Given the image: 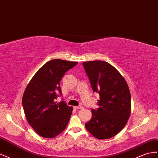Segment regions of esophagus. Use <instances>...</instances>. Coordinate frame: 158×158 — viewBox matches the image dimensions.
<instances>
[{"label": "esophagus", "mask_w": 158, "mask_h": 158, "mask_svg": "<svg viewBox=\"0 0 158 158\" xmlns=\"http://www.w3.org/2000/svg\"><path fill=\"white\" fill-rule=\"evenodd\" d=\"M73 109H75V110H77V109H83V106H73Z\"/></svg>", "instance_id": "1"}]
</instances>
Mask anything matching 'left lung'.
Instances as JSON below:
<instances>
[{
	"mask_svg": "<svg viewBox=\"0 0 158 158\" xmlns=\"http://www.w3.org/2000/svg\"><path fill=\"white\" fill-rule=\"evenodd\" d=\"M93 91L100 99L97 110L85 128L92 136L105 139L118 134L127 124L131 112V96L124 77L114 66L102 61L83 63Z\"/></svg>",
	"mask_w": 158,
	"mask_h": 158,
	"instance_id": "obj_1",
	"label": "left lung"
}]
</instances>
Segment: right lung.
Masks as SVG:
<instances>
[{
  "label": "right lung",
  "mask_w": 158,
  "mask_h": 158,
  "mask_svg": "<svg viewBox=\"0 0 158 158\" xmlns=\"http://www.w3.org/2000/svg\"><path fill=\"white\" fill-rule=\"evenodd\" d=\"M78 62L59 59L46 63L27 85L22 105L26 118L35 132L46 138L57 136L65 129L73 111L64 101L57 102L61 94L60 81L69 69Z\"/></svg>",
  "instance_id": "add662e5"
}]
</instances>
